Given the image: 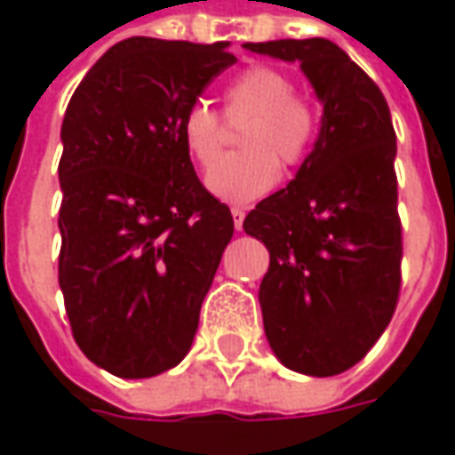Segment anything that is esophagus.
<instances>
[{
  "label": "esophagus",
  "mask_w": 455,
  "mask_h": 455,
  "mask_svg": "<svg viewBox=\"0 0 455 455\" xmlns=\"http://www.w3.org/2000/svg\"><path fill=\"white\" fill-rule=\"evenodd\" d=\"M231 217H234V227H236L238 231H241V227H243V217H246V212H243V209H241V207H234V209H231Z\"/></svg>",
  "instance_id": "1"
}]
</instances>
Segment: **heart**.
Masks as SVG:
<instances>
[{
	"label": "heart",
	"mask_w": 455,
	"mask_h": 455,
	"mask_svg": "<svg viewBox=\"0 0 455 455\" xmlns=\"http://www.w3.org/2000/svg\"><path fill=\"white\" fill-rule=\"evenodd\" d=\"M221 114L240 124L243 153L219 160L209 170L207 188L234 204H251L280 180V168H297L319 136V109L297 92L292 77L275 65L256 63L236 73L221 92ZM182 146L202 168L213 165L224 143V121L207 104H192L180 119Z\"/></svg>",
	"instance_id": "heart-1"
}]
</instances>
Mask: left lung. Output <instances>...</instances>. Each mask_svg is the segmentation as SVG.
Masks as SVG:
<instances>
[{"mask_svg": "<svg viewBox=\"0 0 455 455\" xmlns=\"http://www.w3.org/2000/svg\"><path fill=\"white\" fill-rule=\"evenodd\" d=\"M297 60L324 104L322 131L295 180L248 212L246 234L270 266L260 309L270 348L290 371H348L390 324L402 287L395 129L385 97L326 38L246 44Z\"/></svg>", "mask_w": 455, "mask_h": 455, "instance_id": "left-lung-1", "label": "left lung"}]
</instances>
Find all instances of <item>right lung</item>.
I'll return each instance as SVG.
<instances>
[{
  "label": "right lung",
  "mask_w": 455,
  "mask_h": 455,
  "mask_svg": "<svg viewBox=\"0 0 455 455\" xmlns=\"http://www.w3.org/2000/svg\"><path fill=\"white\" fill-rule=\"evenodd\" d=\"M236 63L227 41L126 38L65 112L58 283L75 343L116 378L188 355L234 217L199 182L182 112Z\"/></svg>",
  "instance_id": "add662e5"
}]
</instances>
